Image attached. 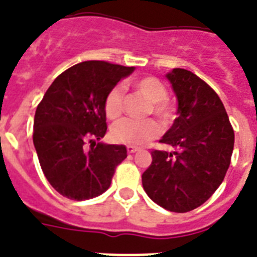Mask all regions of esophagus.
I'll return each mask as SVG.
<instances>
[{
    "label": "esophagus",
    "instance_id": "obj_1",
    "mask_svg": "<svg viewBox=\"0 0 257 257\" xmlns=\"http://www.w3.org/2000/svg\"><path fill=\"white\" fill-rule=\"evenodd\" d=\"M126 149H128L129 153H135L137 152V151H140V148H139V147H135V145H128Z\"/></svg>",
    "mask_w": 257,
    "mask_h": 257
}]
</instances>
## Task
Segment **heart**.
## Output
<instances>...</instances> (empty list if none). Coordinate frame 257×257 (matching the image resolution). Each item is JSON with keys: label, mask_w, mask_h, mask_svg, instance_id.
I'll return each mask as SVG.
<instances>
[{"label": "heart", "mask_w": 257, "mask_h": 257, "mask_svg": "<svg viewBox=\"0 0 257 257\" xmlns=\"http://www.w3.org/2000/svg\"><path fill=\"white\" fill-rule=\"evenodd\" d=\"M133 88L144 96L151 102L148 112H152L163 124H169L173 117V112L167 102L168 90L163 82L156 77L139 78L133 82ZM124 105V93L120 86H113L105 96L104 112L108 118L114 120L122 113ZM161 128L155 120H132V118H122L113 124L110 129L112 139L116 143L125 145H143L147 141L152 140L160 135Z\"/></svg>", "instance_id": "b5f03b06"}]
</instances>
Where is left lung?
Masks as SVG:
<instances>
[{
	"label": "left lung",
	"mask_w": 257,
	"mask_h": 257,
	"mask_svg": "<svg viewBox=\"0 0 257 257\" xmlns=\"http://www.w3.org/2000/svg\"><path fill=\"white\" fill-rule=\"evenodd\" d=\"M167 78L179 106L177 118L160 143L175 151H152V163L141 179L155 203L184 213L205 203L223 183L235 133L220 97L207 82L180 68Z\"/></svg>",
	"instance_id": "left-lung-1"
}]
</instances>
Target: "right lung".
Returning <instances> with one entry per match:
<instances>
[{
	"instance_id": "obj_1",
	"label": "right lung",
	"mask_w": 257,
	"mask_h": 257,
	"mask_svg": "<svg viewBox=\"0 0 257 257\" xmlns=\"http://www.w3.org/2000/svg\"><path fill=\"white\" fill-rule=\"evenodd\" d=\"M133 70L105 61L80 62L60 74L42 97L34 114L33 144L44 175L60 195L82 201L110 187L126 148L97 143L106 133L104 100Z\"/></svg>"
}]
</instances>
